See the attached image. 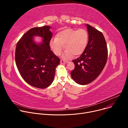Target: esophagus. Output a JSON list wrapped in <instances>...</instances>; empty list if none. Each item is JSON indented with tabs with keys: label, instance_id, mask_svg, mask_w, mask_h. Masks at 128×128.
Instances as JSON below:
<instances>
[{
	"label": "esophagus",
	"instance_id": "34e87169",
	"mask_svg": "<svg viewBox=\"0 0 128 128\" xmlns=\"http://www.w3.org/2000/svg\"><path fill=\"white\" fill-rule=\"evenodd\" d=\"M68 62V61H64V60H61L60 61V63L61 64H66Z\"/></svg>",
	"mask_w": 128,
	"mask_h": 128
}]
</instances>
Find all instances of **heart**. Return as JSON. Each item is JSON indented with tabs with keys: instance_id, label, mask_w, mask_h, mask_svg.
I'll return each mask as SVG.
<instances>
[{
	"instance_id": "b5f03b06",
	"label": "heart",
	"mask_w": 128,
	"mask_h": 128,
	"mask_svg": "<svg viewBox=\"0 0 128 128\" xmlns=\"http://www.w3.org/2000/svg\"><path fill=\"white\" fill-rule=\"evenodd\" d=\"M88 40V34L84 29L74 30L67 29L59 32L56 38L52 39L50 46L56 56H59L64 48L66 49L62 58L69 59L74 55L78 56L86 50Z\"/></svg>"
}]
</instances>
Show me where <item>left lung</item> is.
I'll use <instances>...</instances> for the list:
<instances>
[{
	"mask_svg": "<svg viewBox=\"0 0 128 128\" xmlns=\"http://www.w3.org/2000/svg\"><path fill=\"white\" fill-rule=\"evenodd\" d=\"M88 41L84 52L72 61L75 68L71 72L74 80L80 85L94 81L101 73L107 62L108 50L104 35L95 28L86 24Z\"/></svg>",
	"mask_w": 128,
	"mask_h": 128,
	"instance_id": "1",
	"label": "left lung"
}]
</instances>
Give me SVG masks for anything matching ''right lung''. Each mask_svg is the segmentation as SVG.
I'll return each instance as SVG.
<instances>
[{
  "label": "right lung",
  "mask_w": 128,
  "mask_h": 128,
  "mask_svg": "<svg viewBox=\"0 0 128 128\" xmlns=\"http://www.w3.org/2000/svg\"><path fill=\"white\" fill-rule=\"evenodd\" d=\"M50 28L45 26L30 29L22 36L16 48V63L21 76L30 85L40 88H45L52 84L60 62L50 50ZM35 36L42 37V41L35 42Z\"/></svg>",
  "instance_id": "1"
}]
</instances>
